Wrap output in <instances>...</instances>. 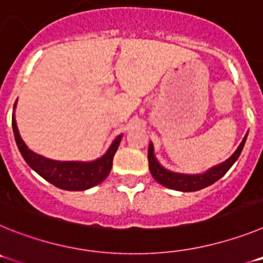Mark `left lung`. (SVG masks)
<instances>
[{
	"label": "left lung",
	"instance_id": "left-lung-1",
	"mask_svg": "<svg viewBox=\"0 0 263 263\" xmlns=\"http://www.w3.org/2000/svg\"><path fill=\"white\" fill-rule=\"evenodd\" d=\"M246 134L243 137L242 142L240 143L238 148H237L234 154L231 158H228L225 162L217 164V166L212 167L204 174H199V175H185V174H176L171 173L168 170L163 168L158 163V160L154 157V148H153V143L150 142L148 145V167H150V173H152L153 178L157 180L159 184L164 185L171 190H176V191H183V192H192V191H199L201 188H205L208 185L213 184L217 182L218 179L222 178L225 174L228 173V170L233 166V163L238 159L241 152H242L243 145L246 141Z\"/></svg>",
	"mask_w": 263,
	"mask_h": 263
}]
</instances>
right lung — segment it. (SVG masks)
<instances>
[{"mask_svg":"<svg viewBox=\"0 0 263 263\" xmlns=\"http://www.w3.org/2000/svg\"><path fill=\"white\" fill-rule=\"evenodd\" d=\"M11 125H13L15 142L26 163L51 184L67 191H84L103 182L110 173L113 157L117 152L122 137L118 136L105 155L93 162H59V160L46 159L27 148L20 136L14 115L11 118Z\"/></svg>","mask_w":263,"mask_h":263,"instance_id":"1","label":"right lung"}]
</instances>
